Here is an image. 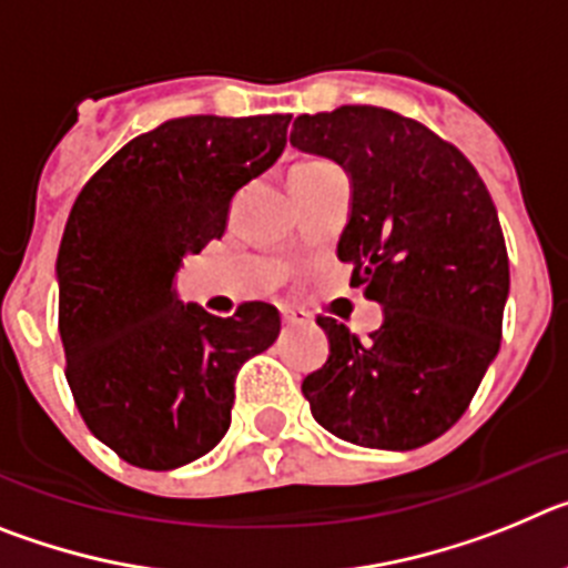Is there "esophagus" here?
<instances>
[{
  "label": "esophagus",
  "mask_w": 568,
  "mask_h": 568,
  "mask_svg": "<svg viewBox=\"0 0 568 568\" xmlns=\"http://www.w3.org/2000/svg\"><path fill=\"white\" fill-rule=\"evenodd\" d=\"M281 321H284V327H304V324H310V315L304 310L284 307L281 310Z\"/></svg>",
  "instance_id": "34e87169"
}]
</instances>
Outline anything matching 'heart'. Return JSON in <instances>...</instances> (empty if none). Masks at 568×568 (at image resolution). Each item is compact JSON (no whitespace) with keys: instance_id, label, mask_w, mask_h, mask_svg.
<instances>
[{"instance_id":"b5f03b06","label":"heart","mask_w":568,"mask_h":568,"mask_svg":"<svg viewBox=\"0 0 568 568\" xmlns=\"http://www.w3.org/2000/svg\"><path fill=\"white\" fill-rule=\"evenodd\" d=\"M324 168H329V162H324V159H307V162H298L293 168V173H290V182H293V179H301V175L318 173V170Z\"/></svg>"}]
</instances>
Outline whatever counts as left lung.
<instances>
[{
	"label": "left lung",
	"instance_id": "obj_1",
	"mask_svg": "<svg viewBox=\"0 0 568 568\" xmlns=\"http://www.w3.org/2000/svg\"><path fill=\"white\" fill-rule=\"evenodd\" d=\"M290 144L353 179L338 258L384 307L361 341L321 315L327 364L304 378L313 418L369 449H418L466 413L498 355L509 258L498 210L455 144L415 119L344 104L298 115Z\"/></svg>",
	"mask_w": 568,
	"mask_h": 568
}]
</instances>
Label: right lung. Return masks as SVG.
<instances>
[{
	"mask_svg": "<svg viewBox=\"0 0 568 568\" xmlns=\"http://www.w3.org/2000/svg\"><path fill=\"white\" fill-rule=\"evenodd\" d=\"M293 115H184L135 135L82 187L59 244V335L84 424L139 469L202 458L230 429L241 364L278 310L230 318L175 298L187 253L222 239L230 202L287 144Z\"/></svg>",
	"mask_w": 568,
	"mask_h": 568,
	"instance_id": "1",
	"label": "right lung"
}]
</instances>
